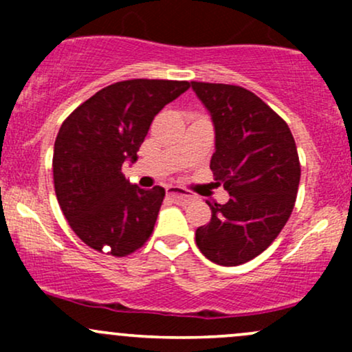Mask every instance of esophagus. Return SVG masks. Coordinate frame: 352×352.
I'll use <instances>...</instances> for the list:
<instances>
[{
  "instance_id": "esophagus-1",
  "label": "esophagus",
  "mask_w": 352,
  "mask_h": 352,
  "mask_svg": "<svg viewBox=\"0 0 352 352\" xmlns=\"http://www.w3.org/2000/svg\"><path fill=\"white\" fill-rule=\"evenodd\" d=\"M167 195L172 197L175 201H179V204H188V201L195 200V195H193V193L185 192V190H182L179 187H173V185L167 187Z\"/></svg>"
}]
</instances>
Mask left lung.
<instances>
[{
	"instance_id": "8db88e82",
	"label": "left lung",
	"mask_w": 352,
	"mask_h": 352,
	"mask_svg": "<svg viewBox=\"0 0 352 352\" xmlns=\"http://www.w3.org/2000/svg\"><path fill=\"white\" fill-rule=\"evenodd\" d=\"M215 127L210 160L225 205L210 204L212 220L195 232L197 246L213 263L236 266L265 252L292 215L301 167L288 124L240 86L190 82Z\"/></svg>"
}]
</instances>
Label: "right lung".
<instances>
[{"label": "right lung", "mask_w": 352, "mask_h": 352, "mask_svg": "<svg viewBox=\"0 0 352 352\" xmlns=\"http://www.w3.org/2000/svg\"><path fill=\"white\" fill-rule=\"evenodd\" d=\"M190 87L187 80L131 79L100 89L60 125L52 175L59 207L91 248L112 256L139 250L151 236L165 190L125 180L153 117Z\"/></svg>", "instance_id": "obj_1"}]
</instances>
